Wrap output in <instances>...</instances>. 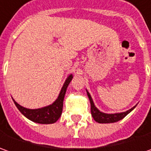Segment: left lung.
Wrapping results in <instances>:
<instances>
[{
	"instance_id": "8db88e82",
	"label": "left lung",
	"mask_w": 151,
	"mask_h": 151,
	"mask_svg": "<svg viewBox=\"0 0 151 151\" xmlns=\"http://www.w3.org/2000/svg\"><path fill=\"white\" fill-rule=\"evenodd\" d=\"M87 91V90H86ZM87 94L88 97L89 99V101H90V104H91V114L93 119L96 121V122L99 123V124H109V123H114L117 122L119 120L122 119L124 118L128 114H129L130 112L132 111L133 109L135 108V106H134L131 108L130 109H129L127 111L122 112V113H115V114H106V113H103L100 110H99L97 109L92 99V97L90 95V93L87 91Z\"/></svg>"
}]
</instances>
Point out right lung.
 <instances>
[{
	"mask_svg": "<svg viewBox=\"0 0 151 151\" xmlns=\"http://www.w3.org/2000/svg\"><path fill=\"white\" fill-rule=\"evenodd\" d=\"M72 79H73V74H70L65 80V83L60 91L58 99L50 105L42 107L40 109H27V108L21 106L12 99L14 104H16L19 111L30 120L35 123L44 124H53V123L57 122V120L59 119L62 114L63 99H64V96H65L66 91H67V88Z\"/></svg>",
	"mask_w": 151,
	"mask_h": 151,
	"instance_id": "add662e5",
	"label": "right lung"
}]
</instances>
